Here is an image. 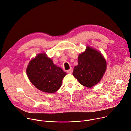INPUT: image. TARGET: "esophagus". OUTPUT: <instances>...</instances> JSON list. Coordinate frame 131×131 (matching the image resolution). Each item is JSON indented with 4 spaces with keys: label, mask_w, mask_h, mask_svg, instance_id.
<instances>
[{
    "label": "esophagus",
    "mask_w": 131,
    "mask_h": 131,
    "mask_svg": "<svg viewBox=\"0 0 131 131\" xmlns=\"http://www.w3.org/2000/svg\"><path fill=\"white\" fill-rule=\"evenodd\" d=\"M73 69L72 68H71V69H69V70H67V73H68V74H72V73H73Z\"/></svg>",
    "instance_id": "1"
}]
</instances>
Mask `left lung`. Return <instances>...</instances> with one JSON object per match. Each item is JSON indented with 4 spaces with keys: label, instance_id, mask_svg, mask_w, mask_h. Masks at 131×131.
<instances>
[{
    "label": "left lung",
    "instance_id": "obj_1",
    "mask_svg": "<svg viewBox=\"0 0 131 131\" xmlns=\"http://www.w3.org/2000/svg\"><path fill=\"white\" fill-rule=\"evenodd\" d=\"M106 68V63L102 54L87 47L85 52L78 56V65L74 67L73 76L82 85L91 88L101 80Z\"/></svg>",
    "mask_w": 131,
    "mask_h": 131
}]
</instances>
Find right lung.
<instances>
[{"label":"right lung","mask_w":131,"mask_h":131,"mask_svg":"<svg viewBox=\"0 0 131 131\" xmlns=\"http://www.w3.org/2000/svg\"><path fill=\"white\" fill-rule=\"evenodd\" d=\"M26 72L35 88L46 93H54L60 88L67 74L60 67L54 65L45 53L39 54L31 60Z\"/></svg>","instance_id":"add662e5"}]
</instances>
